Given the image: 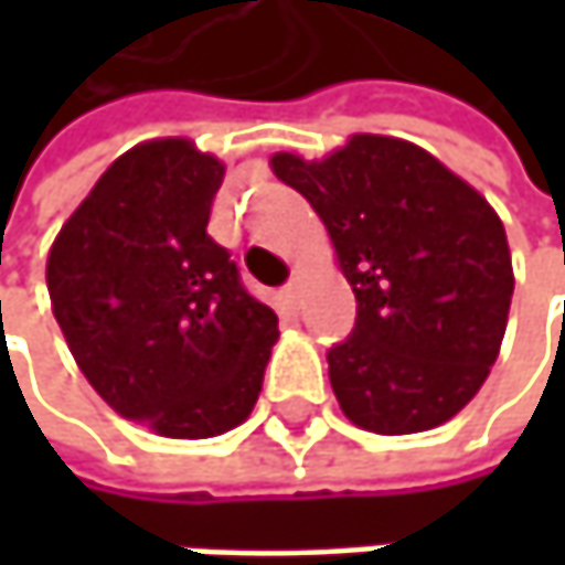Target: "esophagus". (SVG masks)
<instances>
[{
    "mask_svg": "<svg viewBox=\"0 0 565 565\" xmlns=\"http://www.w3.org/2000/svg\"><path fill=\"white\" fill-rule=\"evenodd\" d=\"M300 287H303V275H300V271H294V275H290V281H287V287H284L287 300H294V303H297V297H300Z\"/></svg>",
    "mask_w": 565,
    "mask_h": 565,
    "instance_id": "esophagus-1",
    "label": "esophagus"
}]
</instances>
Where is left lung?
<instances>
[{"label": "left lung", "mask_w": 565, "mask_h": 565, "mask_svg": "<svg viewBox=\"0 0 565 565\" xmlns=\"http://www.w3.org/2000/svg\"><path fill=\"white\" fill-rule=\"evenodd\" d=\"M323 218L356 327L327 353L343 415L412 435L458 415L484 386L508 330L513 268L488 199L431 153L356 134L327 160L271 157Z\"/></svg>", "instance_id": "8db88e82"}]
</instances>
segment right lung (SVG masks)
<instances>
[{"mask_svg":"<svg viewBox=\"0 0 565 565\" xmlns=\"http://www.w3.org/2000/svg\"><path fill=\"white\" fill-rule=\"evenodd\" d=\"M225 167L189 140L127 150L61 225L49 255L57 327L87 383L167 438L242 425L278 317L205 232Z\"/></svg>","mask_w":565,"mask_h":565,"instance_id":"obj_1","label":"right lung"}]
</instances>
